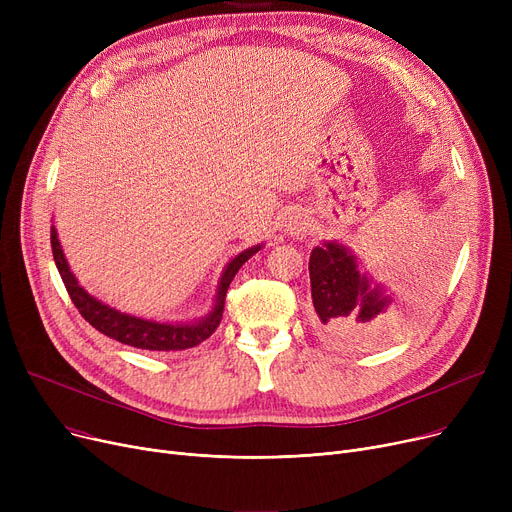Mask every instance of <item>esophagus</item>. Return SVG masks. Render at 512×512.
<instances>
[{
  "label": "esophagus",
  "mask_w": 512,
  "mask_h": 512,
  "mask_svg": "<svg viewBox=\"0 0 512 512\" xmlns=\"http://www.w3.org/2000/svg\"><path fill=\"white\" fill-rule=\"evenodd\" d=\"M284 228L290 236H303L307 232V220L303 218L301 213H290L286 218Z\"/></svg>",
  "instance_id": "34e87169"
}]
</instances>
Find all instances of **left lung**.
<instances>
[{
  "label": "left lung",
  "instance_id": "obj_1",
  "mask_svg": "<svg viewBox=\"0 0 512 512\" xmlns=\"http://www.w3.org/2000/svg\"><path fill=\"white\" fill-rule=\"evenodd\" d=\"M309 276L317 334L346 348L380 346L405 334L421 313L418 301L427 297L429 284L419 282L417 301H396L359 270L351 249L336 240L311 251Z\"/></svg>",
  "mask_w": 512,
  "mask_h": 512
}]
</instances>
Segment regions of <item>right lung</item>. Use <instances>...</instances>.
Segmentation results:
<instances>
[{"label": "right lung", "mask_w": 512, "mask_h": 512, "mask_svg": "<svg viewBox=\"0 0 512 512\" xmlns=\"http://www.w3.org/2000/svg\"><path fill=\"white\" fill-rule=\"evenodd\" d=\"M263 245H255L247 251L238 253L222 272L218 294H215V305L213 309L201 317L199 321H191V324H161V321L134 317L128 313H122L110 305L101 303L99 299L91 297V294L78 284L74 274L70 272V265L64 257L62 245L58 240L56 226H51V251L53 261L58 265V272L64 280V286L70 294V299L78 313L83 315L89 324L99 330L101 334L110 336L122 344L143 348V351H184V348H193L207 340L215 328L220 326L224 303H226V292L230 282L234 280L236 272L242 267V263L249 261L257 251H261Z\"/></svg>", "instance_id": "1"}]
</instances>
